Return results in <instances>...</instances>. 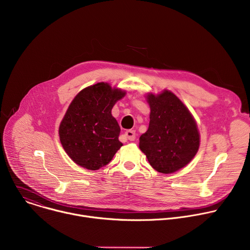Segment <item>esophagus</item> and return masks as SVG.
I'll return each instance as SVG.
<instances>
[{"instance_id":"esophagus-1","label":"esophagus","mask_w":250,"mask_h":250,"mask_svg":"<svg viewBox=\"0 0 250 250\" xmlns=\"http://www.w3.org/2000/svg\"><path fill=\"white\" fill-rule=\"evenodd\" d=\"M125 136L130 140V141H134L136 139V132L134 130H128L125 132Z\"/></svg>"}]
</instances>
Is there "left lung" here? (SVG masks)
Wrapping results in <instances>:
<instances>
[{
  "instance_id": "left-lung-1",
  "label": "left lung",
  "mask_w": 250,
  "mask_h": 250,
  "mask_svg": "<svg viewBox=\"0 0 250 250\" xmlns=\"http://www.w3.org/2000/svg\"><path fill=\"white\" fill-rule=\"evenodd\" d=\"M151 108L147 131L139 146L157 171L172 173L195 157L200 136L197 124L180 99L168 90L147 95Z\"/></svg>"
}]
</instances>
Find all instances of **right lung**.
<instances>
[{
	"mask_svg": "<svg viewBox=\"0 0 250 250\" xmlns=\"http://www.w3.org/2000/svg\"><path fill=\"white\" fill-rule=\"evenodd\" d=\"M125 91L98 83L80 91L59 127L61 144L80 167L96 170L108 165L123 146L120 127L111 110Z\"/></svg>",
	"mask_w": 250,
	"mask_h": 250,
	"instance_id": "add662e5",
	"label": "right lung"
}]
</instances>
